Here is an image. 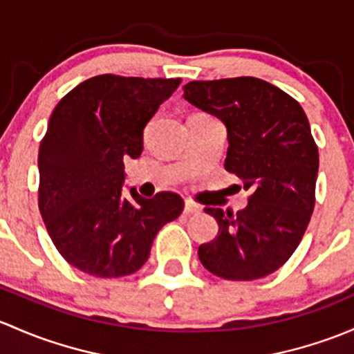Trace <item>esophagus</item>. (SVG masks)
I'll use <instances>...</instances> for the list:
<instances>
[{
  "label": "esophagus",
  "mask_w": 354,
  "mask_h": 354,
  "mask_svg": "<svg viewBox=\"0 0 354 354\" xmlns=\"http://www.w3.org/2000/svg\"><path fill=\"white\" fill-rule=\"evenodd\" d=\"M201 213V207L198 206V204L191 203V201H185L184 204V214H187V216H191V214H199Z\"/></svg>",
  "instance_id": "1"
}]
</instances>
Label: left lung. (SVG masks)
I'll list each match as a JSON object with an SVG mask.
<instances>
[{
  "instance_id": "8db88e82",
  "label": "left lung",
  "mask_w": 354,
  "mask_h": 354,
  "mask_svg": "<svg viewBox=\"0 0 354 354\" xmlns=\"http://www.w3.org/2000/svg\"><path fill=\"white\" fill-rule=\"evenodd\" d=\"M182 97L225 124V169L252 192L236 214L206 207L218 235L199 247V261L230 281L264 278L295 252L315 204L319 150L307 115L295 98L252 76L191 82Z\"/></svg>"
}]
</instances>
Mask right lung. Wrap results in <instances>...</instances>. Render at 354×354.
<instances>
[{
	"instance_id": "add662e5",
	"label": "right lung",
	"mask_w": 354,
	"mask_h": 354,
	"mask_svg": "<svg viewBox=\"0 0 354 354\" xmlns=\"http://www.w3.org/2000/svg\"><path fill=\"white\" fill-rule=\"evenodd\" d=\"M180 78L100 75L54 109L39 150V209L56 249L97 278L136 272L160 228L182 213L174 192L124 196V160L143 153V134Z\"/></svg>"
}]
</instances>
